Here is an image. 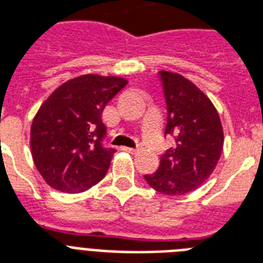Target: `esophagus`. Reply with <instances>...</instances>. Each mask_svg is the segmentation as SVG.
I'll return each instance as SVG.
<instances>
[{"instance_id":"34e87169","label":"esophagus","mask_w":263,"mask_h":263,"mask_svg":"<svg viewBox=\"0 0 263 263\" xmlns=\"http://www.w3.org/2000/svg\"><path fill=\"white\" fill-rule=\"evenodd\" d=\"M121 150L125 151V153H129V154L136 153V148H132V147H121Z\"/></svg>"}]
</instances>
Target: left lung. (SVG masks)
Masks as SVG:
<instances>
[{
	"instance_id": "8db88e82",
	"label": "left lung",
	"mask_w": 263,
	"mask_h": 263,
	"mask_svg": "<svg viewBox=\"0 0 263 263\" xmlns=\"http://www.w3.org/2000/svg\"><path fill=\"white\" fill-rule=\"evenodd\" d=\"M159 77L167 108L165 135L173 136L174 144L144 180L159 193L180 196L212 174L223 151V127L216 108L193 82L170 71H159Z\"/></svg>"
}]
</instances>
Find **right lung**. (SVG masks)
<instances>
[{"label": "right lung", "mask_w": 263, "mask_h": 263, "mask_svg": "<svg viewBox=\"0 0 263 263\" xmlns=\"http://www.w3.org/2000/svg\"><path fill=\"white\" fill-rule=\"evenodd\" d=\"M127 83L119 77L86 74L61 85L43 102L32 121L31 150L50 186L80 193L105 177L116 150L102 144V110Z\"/></svg>", "instance_id": "obj_1"}]
</instances>
